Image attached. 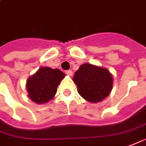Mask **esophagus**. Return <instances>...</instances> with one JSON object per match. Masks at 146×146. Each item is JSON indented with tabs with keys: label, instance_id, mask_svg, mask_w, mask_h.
Segmentation results:
<instances>
[{
	"label": "esophagus",
	"instance_id": "obj_1",
	"mask_svg": "<svg viewBox=\"0 0 146 146\" xmlns=\"http://www.w3.org/2000/svg\"><path fill=\"white\" fill-rule=\"evenodd\" d=\"M66 74H68V75H69V76H72V74H73V72H72V70H67L65 72Z\"/></svg>",
	"mask_w": 146,
	"mask_h": 146
}]
</instances>
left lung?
Segmentation results:
<instances>
[{
	"label": "left lung",
	"instance_id": "1",
	"mask_svg": "<svg viewBox=\"0 0 146 146\" xmlns=\"http://www.w3.org/2000/svg\"><path fill=\"white\" fill-rule=\"evenodd\" d=\"M73 81L78 93L91 103L100 102L108 96L113 86L112 75L107 69L88 63L80 66Z\"/></svg>",
	"mask_w": 146,
	"mask_h": 146
}]
</instances>
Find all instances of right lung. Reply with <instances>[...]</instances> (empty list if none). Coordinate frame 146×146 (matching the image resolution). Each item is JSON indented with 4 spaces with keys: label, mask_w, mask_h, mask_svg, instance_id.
Returning a JSON list of instances; mask_svg holds the SVG:
<instances>
[{
    "label": "right lung",
    "mask_w": 146,
    "mask_h": 146,
    "mask_svg": "<svg viewBox=\"0 0 146 146\" xmlns=\"http://www.w3.org/2000/svg\"><path fill=\"white\" fill-rule=\"evenodd\" d=\"M64 76L59 69L40 68L27 81L26 89L30 100L38 104L47 103L54 98L57 86Z\"/></svg>",
    "instance_id": "add662e5"
}]
</instances>
